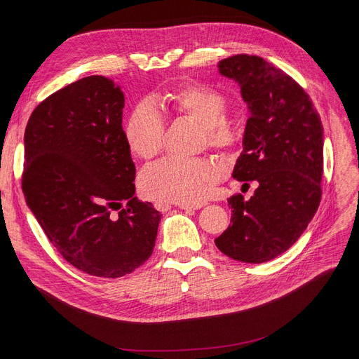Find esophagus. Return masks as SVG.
Returning a JSON list of instances; mask_svg holds the SVG:
<instances>
[{
	"mask_svg": "<svg viewBox=\"0 0 359 359\" xmlns=\"http://www.w3.org/2000/svg\"><path fill=\"white\" fill-rule=\"evenodd\" d=\"M156 206H157L158 210L160 208H167V205H164V203H156ZM202 206H205L203 202L202 203H195V205H179V208L184 210V211H195V210L202 208Z\"/></svg>",
	"mask_w": 359,
	"mask_h": 359,
	"instance_id": "esophagus-1",
	"label": "esophagus"
}]
</instances>
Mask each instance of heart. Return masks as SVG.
I'll use <instances>...</instances> for the list:
<instances>
[{
    "instance_id": "heart-1",
    "label": "heart",
    "mask_w": 359,
    "mask_h": 359,
    "mask_svg": "<svg viewBox=\"0 0 359 359\" xmlns=\"http://www.w3.org/2000/svg\"><path fill=\"white\" fill-rule=\"evenodd\" d=\"M177 115L202 126V142L218 151L233 148L240 138L238 123L225 115L227 99L212 87L187 84L167 96ZM130 153L141 160L156 157L163 147L164 122L148 102L132 110L125 125ZM221 170L208 160L165 158L149 165L140 184L145 196L180 205L199 203L219 180Z\"/></svg>"
}]
</instances>
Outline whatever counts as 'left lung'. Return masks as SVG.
<instances>
[{"label":"left lung","mask_w":359,"mask_h":359,"mask_svg":"<svg viewBox=\"0 0 359 359\" xmlns=\"http://www.w3.org/2000/svg\"><path fill=\"white\" fill-rule=\"evenodd\" d=\"M218 68L238 83L250 111L233 177L256 180L257 189L229 198L231 224L215 244L234 260L263 263L287 252L318 208L323 126L304 88L260 56L234 55Z\"/></svg>","instance_id":"left-lung-1"}]
</instances>
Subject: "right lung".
Returning <instances> with one entry per match:
<instances>
[{
    "label": "right lung",
    "instance_id": "obj_1",
    "mask_svg": "<svg viewBox=\"0 0 359 359\" xmlns=\"http://www.w3.org/2000/svg\"><path fill=\"white\" fill-rule=\"evenodd\" d=\"M123 106L118 84L90 75L50 94L25 132L29 208L68 263L100 278H121L148 260L161 219L135 196Z\"/></svg>",
    "mask_w": 359,
    "mask_h": 359
}]
</instances>
